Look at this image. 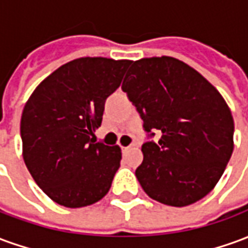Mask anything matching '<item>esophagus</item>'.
Returning <instances> with one entry per match:
<instances>
[{
  "label": "esophagus",
  "instance_id": "esophagus-1",
  "mask_svg": "<svg viewBox=\"0 0 248 248\" xmlns=\"http://www.w3.org/2000/svg\"><path fill=\"white\" fill-rule=\"evenodd\" d=\"M130 149H131L130 146H126V147H122V154H127V153H129V151H130Z\"/></svg>",
  "mask_w": 248,
  "mask_h": 248
}]
</instances>
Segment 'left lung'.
Segmentation results:
<instances>
[{
    "mask_svg": "<svg viewBox=\"0 0 248 248\" xmlns=\"http://www.w3.org/2000/svg\"><path fill=\"white\" fill-rule=\"evenodd\" d=\"M122 90L149 137L137 179L154 201L183 207L206 197L234 150V119L220 93L195 69L172 57L130 62Z\"/></svg>",
    "mask_w": 248,
    "mask_h": 248,
    "instance_id": "left-lung-1",
    "label": "left lung"
}]
</instances>
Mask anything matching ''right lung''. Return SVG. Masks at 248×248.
<instances>
[{"instance_id":"add662e5","label":"right lung","mask_w":248,"mask_h":248,"mask_svg":"<svg viewBox=\"0 0 248 248\" xmlns=\"http://www.w3.org/2000/svg\"><path fill=\"white\" fill-rule=\"evenodd\" d=\"M129 60L83 57L35 87L21 117L25 165L51 201L85 207L110 190L121 165L119 146L95 142L106 98L121 85Z\"/></svg>"}]
</instances>
